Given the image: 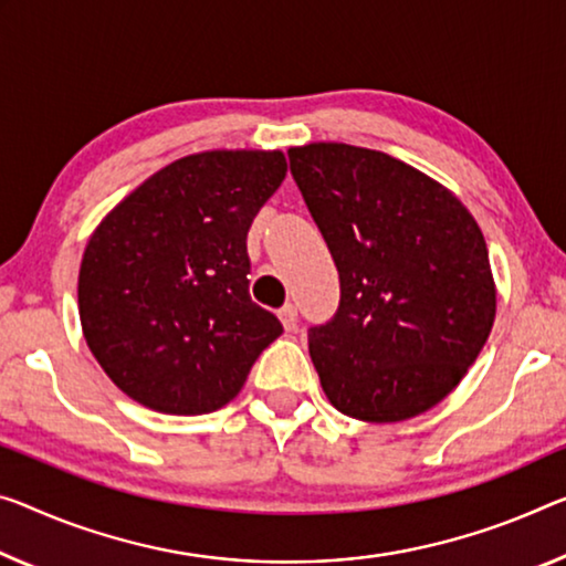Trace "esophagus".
Returning <instances> with one entry per match:
<instances>
[{"instance_id":"obj_1","label":"esophagus","mask_w":566,"mask_h":566,"mask_svg":"<svg viewBox=\"0 0 566 566\" xmlns=\"http://www.w3.org/2000/svg\"><path fill=\"white\" fill-rule=\"evenodd\" d=\"M277 318H281L285 332H295V328H298V308H295L293 303L277 311Z\"/></svg>"}]
</instances>
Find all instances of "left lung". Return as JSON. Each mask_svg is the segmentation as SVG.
I'll return each mask as SVG.
<instances>
[{"label":"left lung","instance_id":"obj_1","mask_svg":"<svg viewBox=\"0 0 566 566\" xmlns=\"http://www.w3.org/2000/svg\"><path fill=\"white\" fill-rule=\"evenodd\" d=\"M289 159L342 285L332 321L308 328L326 397L367 422L422 415L453 392L491 334L481 228L446 187L389 154L308 144Z\"/></svg>","mask_w":566,"mask_h":566}]
</instances>
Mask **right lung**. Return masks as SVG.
Listing matches in <instances>:
<instances>
[{
    "label": "right lung",
    "instance_id": "add662e5",
    "mask_svg": "<svg viewBox=\"0 0 566 566\" xmlns=\"http://www.w3.org/2000/svg\"><path fill=\"white\" fill-rule=\"evenodd\" d=\"M281 151L185 156L146 179L85 248V342L120 392L156 412L220 410L281 321L248 291V230L285 179Z\"/></svg>",
    "mask_w": 566,
    "mask_h": 566
}]
</instances>
